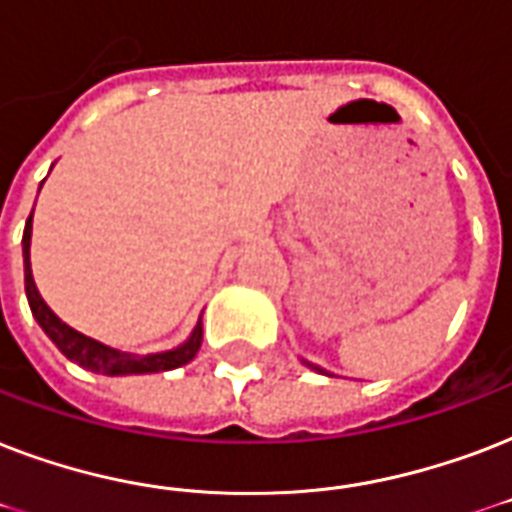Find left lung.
Listing matches in <instances>:
<instances>
[{"instance_id": "obj_1", "label": "left lung", "mask_w": 512, "mask_h": 512, "mask_svg": "<svg viewBox=\"0 0 512 512\" xmlns=\"http://www.w3.org/2000/svg\"><path fill=\"white\" fill-rule=\"evenodd\" d=\"M308 366H313V364H308ZM313 369H316V372H324V369H319V366H313Z\"/></svg>"}]
</instances>
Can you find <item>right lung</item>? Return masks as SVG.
Returning a JSON list of instances; mask_svg holds the SVG:
<instances>
[{
    "mask_svg": "<svg viewBox=\"0 0 512 512\" xmlns=\"http://www.w3.org/2000/svg\"><path fill=\"white\" fill-rule=\"evenodd\" d=\"M34 215V212H31ZM28 244H31V217H28L26 231H23V265H26V297L31 305L34 319L39 321V327L44 329V335L50 337L58 350L66 358H71L74 364L92 369L98 374H146V372H167V369H177V366L188 364L201 348V324H196L191 340L167 353H151V356H130V353H119L114 348L100 345L98 340L79 335L76 329L55 316L42 300V295L36 292L34 276H31V263H28Z\"/></svg>",
    "mask_w": 512,
    "mask_h": 512,
    "instance_id": "right-lung-1",
    "label": "right lung"
}]
</instances>
